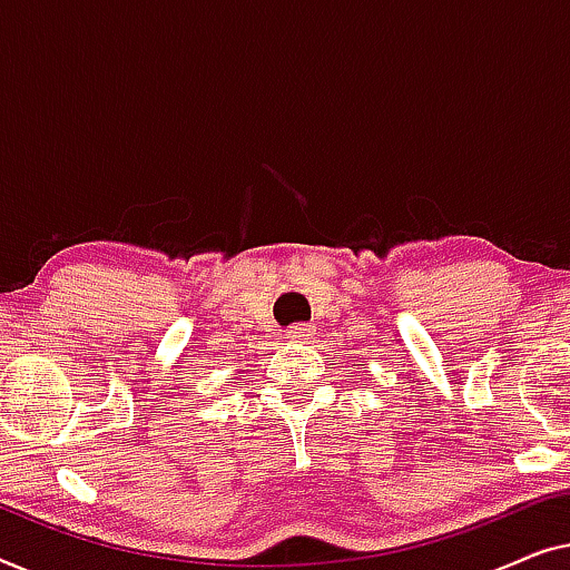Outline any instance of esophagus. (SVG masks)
<instances>
[{
	"label": "esophagus",
	"mask_w": 570,
	"mask_h": 570,
	"mask_svg": "<svg viewBox=\"0 0 570 570\" xmlns=\"http://www.w3.org/2000/svg\"><path fill=\"white\" fill-rule=\"evenodd\" d=\"M284 335H286L288 341H307L309 335H312V327L304 325V323H299V325H288L286 331H284Z\"/></svg>",
	"instance_id": "obj_1"
}]
</instances>
